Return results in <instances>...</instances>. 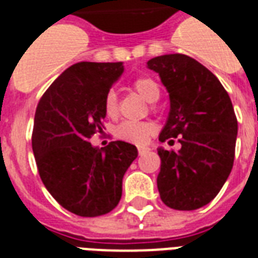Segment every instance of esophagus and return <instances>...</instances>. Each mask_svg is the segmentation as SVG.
Returning <instances> with one entry per match:
<instances>
[{
	"instance_id": "1",
	"label": "esophagus",
	"mask_w": 258,
	"mask_h": 258,
	"mask_svg": "<svg viewBox=\"0 0 258 258\" xmlns=\"http://www.w3.org/2000/svg\"><path fill=\"white\" fill-rule=\"evenodd\" d=\"M149 151V148H146V146H138V153L142 155V153H145V152Z\"/></svg>"
}]
</instances>
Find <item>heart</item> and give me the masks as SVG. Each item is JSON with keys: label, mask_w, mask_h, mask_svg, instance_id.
<instances>
[{"label": "heart", "mask_w": 258, "mask_h": 258, "mask_svg": "<svg viewBox=\"0 0 258 258\" xmlns=\"http://www.w3.org/2000/svg\"><path fill=\"white\" fill-rule=\"evenodd\" d=\"M133 90L137 91L145 101L156 102L160 98V87L151 77H138L133 81ZM103 110L107 117L116 118L118 116V101L116 92L109 91L103 99ZM155 125L148 121H123L114 128V137L130 144H145L153 134Z\"/></svg>", "instance_id": "obj_1"}]
</instances>
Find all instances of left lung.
<instances>
[{
  "mask_svg": "<svg viewBox=\"0 0 258 258\" xmlns=\"http://www.w3.org/2000/svg\"><path fill=\"white\" fill-rule=\"evenodd\" d=\"M167 88L170 114L159 141L181 144L178 152L157 149V188L174 210H196L210 203L225 184L235 159L238 120L220 80L182 53L148 62Z\"/></svg>",
  "mask_w": 258,
  "mask_h": 258,
  "instance_id": "1",
  "label": "left lung"
}]
</instances>
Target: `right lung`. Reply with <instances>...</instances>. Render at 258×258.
I'll return each instance as SVG.
<instances>
[{"label":"right lung","mask_w":258,"mask_h":258,"mask_svg":"<svg viewBox=\"0 0 258 258\" xmlns=\"http://www.w3.org/2000/svg\"><path fill=\"white\" fill-rule=\"evenodd\" d=\"M123 63L79 62L66 69L38 102L31 145L38 174L63 209L80 217L107 214L121 199L123 177L138 152L124 141L94 148L102 133L103 99Z\"/></svg>","instance_id":"right-lung-1"}]
</instances>
